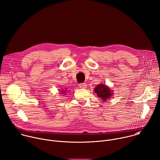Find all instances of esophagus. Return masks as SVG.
Returning <instances> with one entry per match:
<instances>
[{"instance_id":"1","label":"esophagus","mask_w":160,"mask_h":160,"mask_svg":"<svg viewBox=\"0 0 160 160\" xmlns=\"http://www.w3.org/2000/svg\"><path fill=\"white\" fill-rule=\"evenodd\" d=\"M79 87H80V88L84 89V88H87V85H86L85 83H81L79 84Z\"/></svg>"}]
</instances>
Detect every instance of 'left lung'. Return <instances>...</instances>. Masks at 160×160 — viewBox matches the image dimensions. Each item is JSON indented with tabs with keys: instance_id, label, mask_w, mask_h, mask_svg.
<instances>
[{
	"instance_id": "left-lung-1",
	"label": "left lung",
	"mask_w": 160,
	"mask_h": 160,
	"mask_svg": "<svg viewBox=\"0 0 160 160\" xmlns=\"http://www.w3.org/2000/svg\"><path fill=\"white\" fill-rule=\"evenodd\" d=\"M94 92L97 94L98 98H101L103 102H106L108 99H109L112 94V90H110L109 87L104 84L98 85L94 90Z\"/></svg>"
}]
</instances>
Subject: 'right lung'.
<instances>
[{
  "instance_id": "add662e5",
  "label": "right lung",
  "mask_w": 160,
  "mask_h": 160,
  "mask_svg": "<svg viewBox=\"0 0 160 160\" xmlns=\"http://www.w3.org/2000/svg\"><path fill=\"white\" fill-rule=\"evenodd\" d=\"M60 93H62V94H65L66 93V90H61V92Z\"/></svg>"
}]
</instances>
